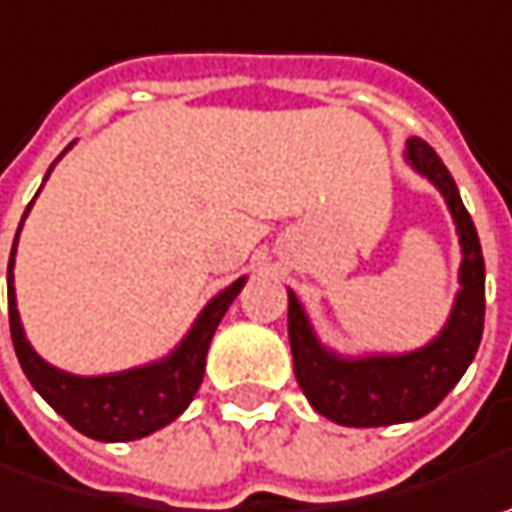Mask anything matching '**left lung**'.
Returning a JSON list of instances; mask_svg holds the SVG:
<instances>
[{
    "label": "left lung",
    "instance_id": "8db88e82",
    "mask_svg": "<svg viewBox=\"0 0 512 512\" xmlns=\"http://www.w3.org/2000/svg\"><path fill=\"white\" fill-rule=\"evenodd\" d=\"M407 163L444 194L461 243L453 312L433 341L404 355L344 358L318 341L300 300L289 289V344L306 401L341 427L404 424L435 410L476 358L484 332V257L476 226L447 166L418 137L407 140Z\"/></svg>",
    "mask_w": 512,
    "mask_h": 512
}]
</instances>
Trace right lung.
<instances>
[{
	"label": "right lung",
	"instance_id": "obj_1",
	"mask_svg": "<svg viewBox=\"0 0 512 512\" xmlns=\"http://www.w3.org/2000/svg\"><path fill=\"white\" fill-rule=\"evenodd\" d=\"M71 148V145H68ZM65 154V151H62ZM54 168V166H51ZM48 168V174H51ZM45 174V180H48ZM39 194V191H36ZM34 203V200H31ZM31 206L25 209L22 220L28 217ZM22 229V223H19ZM16 229V240H19ZM16 240L8 263V315H11V338L16 358L22 364V372L34 389L54 407L74 430L97 441H134L151 435L154 430L171 424L180 412L191 404L197 389L203 384L206 372V352L214 338L217 323L223 321L226 309L240 295L246 278L234 280L220 295H214L206 309L197 315V321L189 329V335L174 346V352L163 361L145 364V367L111 372V375H71L62 369L51 367L28 344L25 329L16 312V292H13V255Z\"/></svg>",
	"mask_w": 512,
	"mask_h": 512
}]
</instances>
